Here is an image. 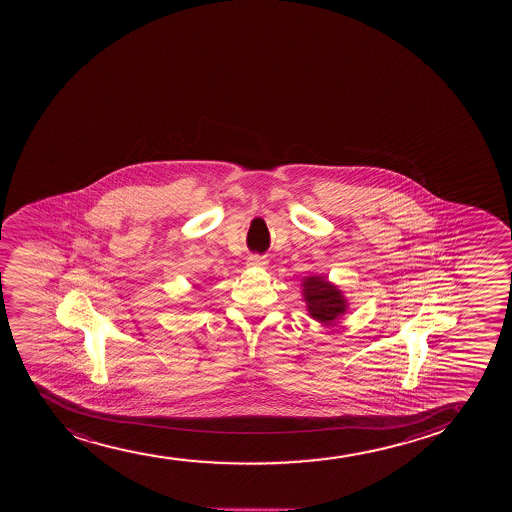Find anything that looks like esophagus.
I'll use <instances>...</instances> for the list:
<instances>
[{"instance_id": "obj_1", "label": "esophagus", "mask_w": 512, "mask_h": 512, "mask_svg": "<svg viewBox=\"0 0 512 512\" xmlns=\"http://www.w3.org/2000/svg\"><path fill=\"white\" fill-rule=\"evenodd\" d=\"M266 261L265 256H259V254H253L247 258V266H253V268H265Z\"/></svg>"}]
</instances>
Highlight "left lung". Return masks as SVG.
<instances>
[{
	"mask_svg": "<svg viewBox=\"0 0 512 512\" xmlns=\"http://www.w3.org/2000/svg\"><path fill=\"white\" fill-rule=\"evenodd\" d=\"M304 299L307 311L319 323L335 321L347 309V302L340 290L323 277H309L304 282Z\"/></svg>",
	"mask_w": 512,
	"mask_h": 512,
	"instance_id": "1",
	"label": "left lung"
}]
</instances>
